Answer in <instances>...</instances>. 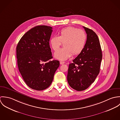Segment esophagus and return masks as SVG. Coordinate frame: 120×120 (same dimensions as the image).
I'll use <instances>...</instances> for the list:
<instances>
[{
    "mask_svg": "<svg viewBox=\"0 0 120 120\" xmlns=\"http://www.w3.org/2000/svg\"><path fill=\"white\" fill-rule=\"evenodd\" d=\"M60 65H62V64H65V62H64V61H60Z\"/></svg>",
    "mask_w": 120,
    "mask_h": 120,
    "instance_id": "1",
    "label": "esophagus"
}]
</instances>
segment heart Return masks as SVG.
I'll return each mask as SVG.
<instances>
[{
  "label": "heart",
  "mask_w": 120,
  "mask_h": 120,
  "mask_svg": "<svg viewBox=\"0 0 120 120\" xmlns=\"http://www.w3.org/2000/svg\"><path fill=\"white\" fill-rule=\"evenodd\" d=\"M86 32L73 27H68L62 29L59 35L53 36L50 39L49 43L54 51L58 50L64 42L63 49L54 53L56 59L65 60L70 58L72 54L77 55L83 51L86 41Z\"/></svg>",
  "instance_id": "heart-1"
}]
</instances>
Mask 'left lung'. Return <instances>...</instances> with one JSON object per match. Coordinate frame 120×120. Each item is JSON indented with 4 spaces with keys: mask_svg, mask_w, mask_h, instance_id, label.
Returning a JSON list of instances; mask_svg holds the SVG:
<instances>
[{
    "mask_svg": "<svg viewBox=\"0 0 120 120\" xmlns=\"http://www.w3.org/2000/svg\"><path fill=\"white\" fill-rule=\"evenodd\" d=\"M87 34L85 46L69 65L67 79L69 86L77 91L87 89L98 75L102 52L97 34L83 27Z\"/></svg>",
    "mask_w": 120,
    "mask_h": 120,
    "instance_id": "1",
    "label": "left lung"
}]
</instances>
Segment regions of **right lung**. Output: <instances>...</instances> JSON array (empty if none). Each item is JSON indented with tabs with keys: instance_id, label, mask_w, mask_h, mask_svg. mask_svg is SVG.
Listing matches in <instances>:
<instances>
[{
	"instance_id": "right-lung-1",
	"label": "right lung",
	"mask_w": 120,
	"mask_h": 120,
	"mask_svg": "<svg viewBox=\"0 0 120 120\" xmlns=\"http://www.w3.org/2000/svg\"><path fill=\"white\" fill-rule=\"evenodd\" d=\"M52 27L39 25L24 34L17 47V66L26 85L42 90L51 84L54 74L60 66L52 58L49 40Z\"/></svg>"
}]
</instances>
